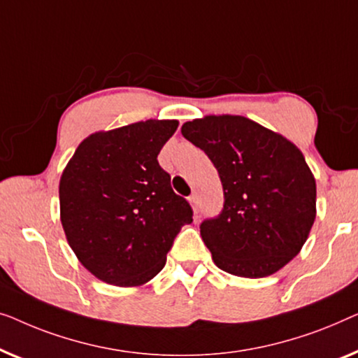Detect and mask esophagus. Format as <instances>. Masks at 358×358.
<instances>
[{"instance_id": "1", "label": "esophagus", "mask_w": 358, "mask_h": 358, "mask_svg": "<svg viewBox=\"0 0 358 358\" xmlns=\"http://www.w3.org/2000/svg\"><path fill=\"white\" fill-rule=\"evenodd\" d=\"M189 204L191 208H193V210L196 214L199 213V196L198 194H191L189 196Z\"/></svg>"}]
</instances>
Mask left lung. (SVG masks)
Wrapping results in <instances>:
<instances>
[{
    "instance_id": "1",
    "label": "left lung",
    "mask_w": 358,
    "mask_h": 358,
    "mask_svg": "<svg viewBox=\"0 0 358 358\" xmlns=\"http://www.w3.org/2000/svg\"><path fill=\"white\" fill-rule=\"evenodd\" d=\"M181 134L217 169L224 209L201 224L217 268L266 278L300 253L316 217V183L294 143L238 115L186 122Z\"/></svg>"
}]
</instances>
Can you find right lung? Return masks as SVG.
Segmentation results:
<instances>
[{
    "label": "right lung",
    "mask_w": 358,
    "mask_h": 358,
    "mask_svg": "<svg viewBox=\"0 0 358 358\" xmlns=\"http://www.w3.org/2000/svg\"><path fill=\"white\" fill-rule=\"evenodd\" d=\"M177 120H148L90 134L59 180V215L68 243L95 278L143 285L167 261L175 236L193 222L157 155Z\"/></svg>",
    "instance_id": "obj_1"
}]
</instances>
